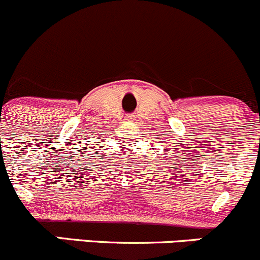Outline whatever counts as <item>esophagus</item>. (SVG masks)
Segmentation results:
<instances>
[{"mask_svg":"<svg viewBox=\"0 0 260 260\" xmlns=\"http://www.w3.org/2000/svg\"><path fill=\"white\" fill-rule=\"evenodd\" d=\"M128 119H132V116H129V117H128Z\"/></svg>","mask_w":260,"mask_h":260,"instance_id":"1","label":"esophagus"}]
</instances>
